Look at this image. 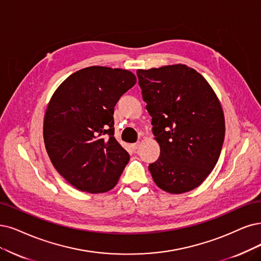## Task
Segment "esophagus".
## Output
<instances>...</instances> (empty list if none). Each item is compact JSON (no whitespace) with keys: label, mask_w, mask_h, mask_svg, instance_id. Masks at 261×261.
<instances>
[{"label":"esophagus","mask_w":261,"mask_h":261,"mask_svg":"<svg viewBox=\"0 0 261 261\" xmlns=\"http://www.w3.org/2000/svg\"><path fill=\"white\" fill-rule=\"evenodd\" d=\"M139 146H140V143H134V144H131V148H132V150H134V151H136V150L139 148Z\"/></svg>","instance_id":"esophagus-1"}]
</instances>
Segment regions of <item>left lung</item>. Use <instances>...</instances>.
I'll list each match as a JSON object with an SVG mask.
<instances>
[{"instance_id":"left-lung-1","label":"left lung","mask_w":261,"mask_h":261,"mask_svg":"<svg viewBox=\"0 0 261 261\" xmlns=\"http://www.w3.org/2000/svg\"><path fill=\"white\" fill-rule=\"evenodd\" d=\"M143 100L151 116L160 156L148 170L169 194L200 186L218 161L225 116L213 88L185 64L138 70Z\"/></svg>"}]
</instances>
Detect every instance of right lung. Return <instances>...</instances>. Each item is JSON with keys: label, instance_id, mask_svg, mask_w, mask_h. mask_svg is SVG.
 I'll return each mask as SVG.
<instances>
[{"label": "right lung", "instance_id": "add662e5", "mask_svg": "<svg viewBox=\"0 0 261 261\" xmlns=\"http://www.w3.org/2000/svg\"><path fill=\"white\" fill-rule=\"evenodd\" d=\"M132 72L85 67L57 88L44 117V142L55 169L72 186L103 194L117 184L130 159L114 137V108L136 85Z\"/></svg>", "mask_w": 261, "mask_h": 261}]
</instances>
